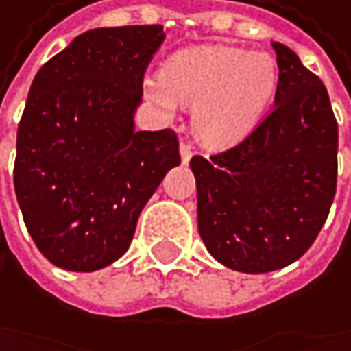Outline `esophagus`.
<instances>
[{
	"label": "esophagus",
	"mask_w": 351,
	"mask_h": 351,
	"mask_svg": "<svg viewBox=\"0 0 351 351\" xmlns=\"http://www.w3.org/2000/svg\"><path fill=\"white\" fill-rule=\"evenodd\" d=\"M179 152H181V162H183V164H187V162L193 158V147H191L189 143H185V141L179 145Z\"/></svg>",
	"instance_id": "34e87169"
}]
</instances>
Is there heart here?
<instances>
[{
    "label": "heart",
    "instance_id": "heart-1",
    "mask_svg": "<svg viewBox=\"0 0 351 351\" xmlns=\"http://www.w3.org/2000/svg\"><path fill=\"white\" fill-rule=\"evenodd\" d=\"M278 86L280 69L271 54L219 44L174 52L160 75L143 82L147 101L164 113L179 103L193 105V132L213 149L232 147L257 128Z\"/></svg>",
    "mask_w": 351,
    "mask_h": 351
}]
</instances>
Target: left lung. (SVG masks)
<instances>
[{
	"label": "left lung",
	"mask_w": 351,
	"mask_h": 351,
	"mask_svg": "<svg viewBox=\"0 0 351 351\" xmlns=\"http://www.w3.org/2000/svg\"><path fill=\"white\" fill-rule=\"evenodd\" d=\"M280 86L271 113L242 143L189 166L197 232L213 257L242 274L287 267L314 244L337 189V119L318 75L271 42Z\"/></svg>",
	"instance_id": "1"
}]
</instances>
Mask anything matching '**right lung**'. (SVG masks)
Instances as JSON below:
<instances>
[{"label":"right lung","mask_w":351,"mask_h":351,"mask_svg":"<svg viewBox=\"0 0 351 351\" xmlns=\"http://www.w3.org/2000/svg\"><path fill=\"white\" fill-rule=\"evenodd\" d=\"M162 25L77 35L37 71L16 134L14 191L44 257L97 271L128 250L138 215L181 164L172 130H134Z\"/></svg>","instance_id":"obj_1"}]
</instances>
